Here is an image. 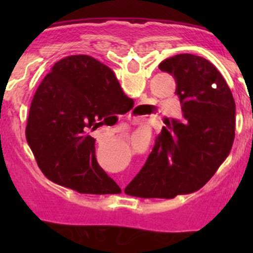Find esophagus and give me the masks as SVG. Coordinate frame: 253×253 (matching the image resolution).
Segmentation results:
<instances>
[{
  "instance_id": "34e87169",
  "label": "esophagus",
  "mask_w": 253,
  "mask_h": 253,
  "mask_svg": "<svg viewBox=\"0 0 253 253\" xmlns=\"http://www.w3.org/2000/svg\"><path fill=\"white\" fill-rule=\"evenodd\" d=\"M129 120H131V122H133L134 124H135V123H138V120H137V119H134V118H129Z\"/></svg>"
}]
</instances>
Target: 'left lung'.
I'll use <instances>...</instances> for the list:
<instances>
[{"label":"left lung","mask_w":253,"mask_h":253,"mask_svg":"<svg viewBox=\"0 0 253 253\" xmlns=\"http://www.w3.org/2000/svg\"><path fill=\"white\" fill-rule=\"evenodd\" d=\"M173 76L182 118L166 123L147 162L125 194L172 199L204 186L229 154L236 104L215 66L194 54H177L158 66Z\"/></svg>","instance_id":"left-lung-1"}]
</instances>
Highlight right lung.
Returning <instances> with one entry per match:
<instances>
[{"mask_svg":"<svg viewBox=\"0 0 253 253\" xmlns=\"http://www.w3.org/2000/svg\"><path fill=\"white\" fill-rule=\"evenodd\" d=\"M134 101L115 73L90 55H69L51 67L38 87L29 111L26 140L46 178L81 194H119L99 166L88 130Z\"/></svg>","mask_w":253,"mask_h":253,"instance_id":"add662e5","label":"right lung"}]
</instances>
